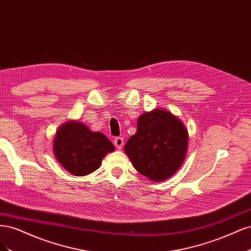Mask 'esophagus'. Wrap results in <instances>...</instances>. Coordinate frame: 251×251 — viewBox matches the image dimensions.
I'll return each mask as SVG.
<instances>
[{
	"label": "esophagus",
	"instance_id": "34e87169",
	"mask_svg": "<svg viewBox=\"0 0 251 251\" xmlns=\"http://www.w3.org/2000/svg\"><path fill=\"white\" fill-rule=\"evenodd\" d=\"M114 144H115V147L117 150H121L124 146V138L123 137H116L114 139Z\"/></svg>",
	"mask_w": 251,
	"mask_h": 251
}]
</instances>
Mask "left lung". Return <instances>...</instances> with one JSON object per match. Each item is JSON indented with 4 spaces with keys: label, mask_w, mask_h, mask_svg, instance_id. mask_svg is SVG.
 I'll return each mask as SVG.
<instances>
[{
    "label": "left lung",
    "mask_w": 251,
    "mask_h": 251,
    "mask_svg": "<svg viewBox=\"0 0 251 251\" xmlns=\"http://www.w3.org/2000/svg\"><path fill=\"white\" fill-rule=\"evenodd\" d=\"M188 132L171 112L154 109L141 114L137 131L125 146L135 170L151 181L171 178L185 160Z\"/></svg>",
    "instance_id": "1"
}]
</instances>
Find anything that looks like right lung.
Segmentation results:
<instances>
[{
	"mask_svg": "<svg viewBox=\"0 0 251 251\" xmlns=\"http://www.w3.org/2000/svg\"><path fill=\"white\" fill-rule=\"evenodd\" d=\"M114 151V144L102 133L92 132L77 120L66 121L53 139V154L57 162L77 177L100 169L103 157Z\"/></svg>",
	"mask_w": 251,
	"mask_h": 251,
	"instance_id": "obj_1",
	"label": "right lung"
}]
</instances>
